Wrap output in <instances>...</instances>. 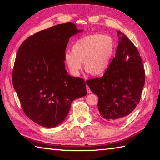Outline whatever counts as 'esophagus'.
Wrapping results in <instances>:
<instances>
[{
    "label": "esophagus",
    "instance_id": "obj_1",
    "mask_svg": "<svg viewBox=\"0 0 160 160\" xmlns=\"http://www.w3.org/2000/svg\"><path fill=\"white\" fill-rule=\"evenodd\" d=\"M86 88H87V92H88V93H91V92H92L91 90H90V88H89V87H88V85H87Z\"/></svg>",
    "mask_w": 160,
    "mask_h": 160
}]
</instances>
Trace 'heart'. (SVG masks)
I'll return each mask as SVG.
<instances>
[{
	"mask_svg": "<svg viewBox=\"0 0 160 160\" xmlns=\"http://www.w3.org/2000/svg\"><path fill=\"white\" fill-rule=\"evenodd\" d=\"M116 44L109 35L94 33L78 39L71 51L64 53L65 63L70 73L78 75L83 62L84 68L93 76H100L107 71L116 53Z\"/></svg>",
	"mask_w": 160,
	"mask_h": 160,
	"instance_id": "obj_1",
	"label": "heart"
}]
</instances>
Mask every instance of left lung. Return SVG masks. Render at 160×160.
<instances>
[{"label":"left lung","mask_w":160,"mask_h":160,"mask_svg":"<svg viewBox=\"0 0 160 160\" xmlns=\"http://www.w3.org/2000/svg\"><path fill=\"white\" fill-rule=\"evenodd\" d=\"M116 55L102 78L87 81L99 98L102 118L118 122L129 115L140 102L145 85V70L138 51L128 37L117 31Z\"/></svg>","instance_id":"8db88e82"}]
</instances>
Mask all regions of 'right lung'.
Masks as SVG:
<instances>
[{"label":"right lung","instance_id":"right-lung-1","mask_svg":"<svg viewBox=\"0 0 160 160\" xmlns=\"http://www.w3.org/2000/svg\"><path fill=\"white\" fill-rule=\"evenodd\" d=\"M82 31L73 23L60 24L32 35L19 48L13 87L24 112L40 126H58L71 102L87 94L84 80L68 74L64 63L70 38Z\"/></svg>","mask_w":160,"mask_h":160}]
</instances>
